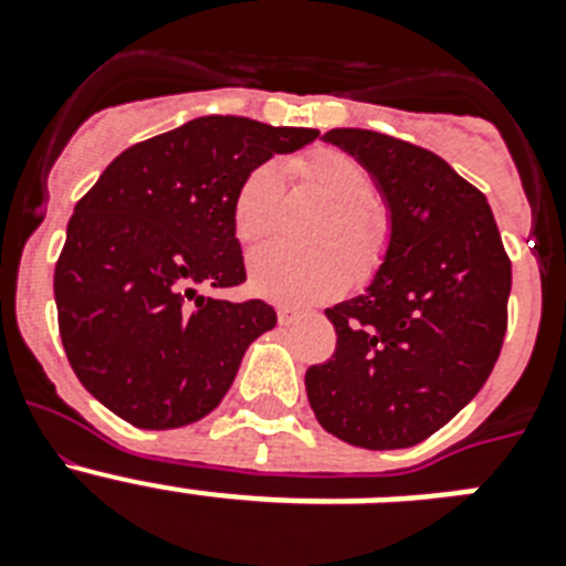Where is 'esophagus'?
I'll return each instance as SVG.
<instances>
[{
  "mask_svg": "<svg viewBox=\"0 0 566 566\" xmlns=\"http://www.w3.org/2000/svg\"><path fill=\"white\" fill-rule=\"evenodd\" d=\"M300 308H292V306H280L277 308V319H280V326H289V323H294V319L300 317Z\"/></svg>",
  "mask_w": 566,
  "mask_h": 566,
  "instance_id": "34e87169",
  "label": "esophagus"
}]
</instances>
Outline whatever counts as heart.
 Here are the masks:
<instances>
[{
	"label": "heart",
	"instance_id": "1",
	"mask_svg": "<svg viewBox=\"0 0 566 566\" xmlns=\"http://www.w3.org/2000/svg\"><path fill=\"white\" fill-rule=\"evenodd\" d=\"M292 169L328 203L314 243L297 252L266 247L249 260V283L260 297L286 306H308L365 286L382 269L391 247V214L374 198V178L359 158L337 147H317L294 158ZM283 209V178L274 164H260L240 181L232 201L234 234L243 243L272 238Z\"/></svg>",
	"mask_w": 566,
	"mask_h": 566
}]
</instances>
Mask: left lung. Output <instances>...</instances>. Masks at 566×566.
<instances>
[{
	"label": "left lung",
	"mask_w": 566,
	"mask_h": 566,
	"mask_svg": "<svg viewBox=\"0 0 566 566\" xmlns=\"http://www.w3.org/2000/svg\"><path fill=\"white\" fill-rule=\"evenodd\" d=\"M391 207V247L368 292L326 308L337 348L306 371L317 422L368 451L411 448L488 382L507 334L510 258L488 198L431 149L332 129Z\"/></svg>",
	"instance_id": "1"
}]
</instances>
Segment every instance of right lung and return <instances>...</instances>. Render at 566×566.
<instances>
[{
    "instance_id": "add662e5",
    "label": "right lung",
    "mask_w": 566,
    "mask_h": 566,
    "mask_svg": "<svg viewBox=\"0 0 566 566\" xmlns=\"http://www.w3.org/2000/svg\"><path fill=\"white\" fill-rule=\"evenodd\" d=\"M314 138L203 115L124 149L76 203L53 274L59 334L76 377L115 417L167 431L221 405L277 314L263 300L198 292L247 280L232 223L247 172Z\"/></svg>"
}]
</instances>
